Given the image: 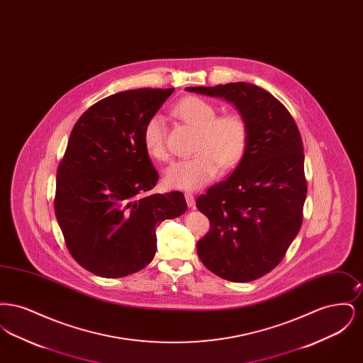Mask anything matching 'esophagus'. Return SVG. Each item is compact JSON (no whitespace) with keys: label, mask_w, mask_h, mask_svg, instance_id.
Here are the masks:
<instances>
[{"label":"esophagus","mask_w":363,"mask_h":363,"mask_svg":"<svg viewBox=\"0 0 363 363\" xmlns=\"http://www.w3.org/2000/svg\"><path fill=\"white\" fill-rule=\"evenodd\" d=\"M185 199H186V203L189 207H194V196L191 193H186Z\"/></svg>","instance_id":"obj_1"}]
</instances>
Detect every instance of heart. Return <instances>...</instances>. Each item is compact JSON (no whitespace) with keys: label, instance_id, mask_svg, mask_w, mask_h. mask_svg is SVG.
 I'll return each mask as SVG.
<instances>
[{"label":"heart","instance_id":"heart-1","mask_svg":"<svg viewBox=\"0 0 363 363\" xmlns=\"http://www.w3.org/2000/svg\"><path fill=\"white\" fill-rule=\"evenodd\" d=\"M174 116L197 129L196 155L175 162L164 172L163 182L169 189L197 190L206 186L220 170L235 167L246 152L249 125L241 113L218 116L215 104L200 96H186L174 106ZM143 144L156 160L169 157L166 125L162 116L150 117L143 128Z\"/></svg>","mask_w":363,"mask_h":363}]
</instances>
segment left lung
<instances>
[{
	"mask_svg": "<svg viewBox=\"0 0 363 363\" xmlns=\"http://www.w3.org/2000/svg\"><path fill=\"white\" fill-rule=\"evenodd\" d=\"M186 91L223 98L249 125L247 148L237 169L196 201L211 223L197 242V255L225 280H256L281 261L302 225L308 182L301 133L289 110L255 84Z\"/></svg>",
	"mask_w": 363,
	"mask_h": 363,
	"instance_id": "obj_1",
	"label": "left lung"
}]
</instances>
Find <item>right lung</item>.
Returning a JSON list of instances; mask_svg holds the SVG:
<instances>
[{
  "label": "right lung",
  "mask_w": 363,
  "mask_h": 363,
  "mask_svg": "<svg viewBox=\"0 0 363 363\" xmlns=\"http://www.w3.org/2000/svg\"><path fill=\"white\" fill-rule=\"evenodd\" d=\"M173 88H138L92 104L57 170L54 211L72 257L102 277L132 275L156 253V228L188 209L181 191L152 194L143 128Z\"/></svg>",
  "instance_id": "obj_1"
}]
</instances>
